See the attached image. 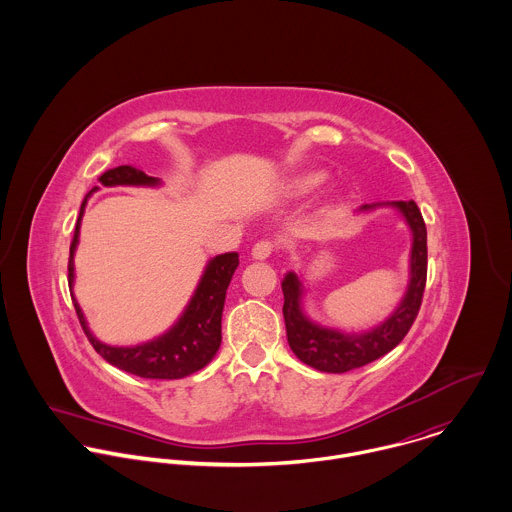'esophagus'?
Masks as SVG:
<instances>
[{"mask_svg":"<svg viewBox=\"0 0 512 512\" xmlns=\"http://www.w3.org/2000/svg\"><path fill=\"white\" fill-rule=\"evenodd\" d=\"M272 250H274V244H272V242H268V240H260V242H256V244H254V248H252L250 256H252V260H266V258H270Z\"/></svg>","mask_w":512,"mask_h":512,"instance_id":"34e87169","label":"esophagus"}]
</instances>
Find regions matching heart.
<instances>
[{"label":"heart","mask_w":512,"mask_h":512,"mask_svg":"<svg viewBox=\"0 0 512 512\" xmlns=\"http://www.w3.org/2000/svg\"><path fill=\"white\" fill-rule=\"evenodd\" d=\"M327 177H329V175H327L325 171H321V169H309V171L293 173V175L286 177V179L280 183V193L286 195V197H292V199H299V197L311 195V193H315L319 187L325 185Z\"/></svg>","instance_id":"b5f03b06"}]
</instances>
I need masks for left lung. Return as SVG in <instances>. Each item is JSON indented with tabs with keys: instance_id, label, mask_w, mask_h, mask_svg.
<instances>
[{
	"instance_id": "8db88e82",
	"label": "left lung",
	"mask_w": 512,
	"mask_h": 512,
	"mask_svg": "<svg viewBox=\"0 0 512 512\" xmlns=\"http://www.w3.org/2000/svg\"><path fill=\"white\" fill-rule=\"evenodd\" d=\"M376 209H394L404 219L412 234L408 286L400 303L388 317L363 331H347L323 325L305 311L307 290L301 274L288 272L282 280L284 321L293 355L301 363L321 372L341 374L384 357L406 337L418 315L428 272V232L422 213L412 199H404L363 205L355 215H368Z\"/></svg>"
}]
</instances>
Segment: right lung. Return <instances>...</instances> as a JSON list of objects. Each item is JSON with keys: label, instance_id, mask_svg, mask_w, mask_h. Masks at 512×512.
Wrapping results in <instances>:
<instances>
[{"label": "right lung", "instance_id": "obj_1", "mask_svg": "<svg viewBox=\"0 0 512 512\" xmlns=\"http://www.w3.org/2000/svg\"><path fill=\"white\" fill-rule=\"evenodd\" d=\"M100 183L104 187H159L161 179L149 177L144 171L132 165H120L106 171L100 177ZM96 191L98 187H94L80 205V215L76 220L71 258H69V288L73 295L78 321L88 341L92 343L96 353H100L110 365L118 366L120 370H126L142 378L175 380L201 370L203 366L209 365L215 359L219 351L220 341H222V333H220L222 309H224L226 290L230 286L234 270L238 268V254L236 252L219 254L207 262L189 303L165 333L140 345H130V347L106 345L90 331L84 311L74 297V252L80 238V224L86 211V203Z\"/></svg>", "mask_w": 512, "mask_h": 512}]
</instances>
